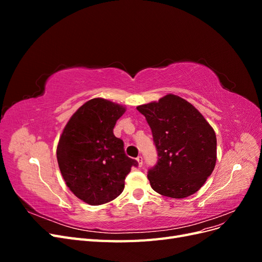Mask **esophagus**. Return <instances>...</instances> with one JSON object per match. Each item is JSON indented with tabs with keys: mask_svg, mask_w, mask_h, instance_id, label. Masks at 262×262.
Segmentation results:
<instances>
[{
	"mask_svg": "<svg viewBox=\"0 0 262 262\" xmlns=\"http://www.w3.org/2000/svg\"><path fill=\"white\" fill-rule=\"evenodd\" d=\"M137 161H138V164H139V166L141 167L142 165H143V157H142L141 155L140 156H138L137 157Z\"/></svg>",
	"mask_w": 262,
	"mask_h": 262,
	"instance_id": "1",
	"label": "esophagus"
}]
</instances>
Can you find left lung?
Listing matches in <instances>:
<instances>
[{"instance_id":"left-lung-1","label":"left lung","mask_w":262,"mask_h":262,"mask_svg":"<svg viewBox=\"0 0 262 262\" xmlns=\"http://www.w3.org/2000/svg\"><path fill=\"white\" fill-rule=\"evenodd\" d=\"M153 134L158 160L148 169L154 191L173 199L195 193L216 163V136L190 102L168 94L138 106Z\"/></svg>"}]
</instances>
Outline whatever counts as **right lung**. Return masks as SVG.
Here are the masks:
<instances>
[{
	"label": "right lung",
	"instance_id": "1",
	"mask_svg": "<svg viewBox=\"0 0 262 262\" xmlns=\"http://www.w3.org/2000/svg\"><path fill=\"white\" fill-rule=\"evenodd\" d=\"M125 108L104 98L91 99L71 117L59 140L57 158L67 186L91 205L112 201L124 189L136 160L116 138V122Z\"/></svg>",
	"mask_w": 262,
	"mask_h": 262
}]
</instances>
